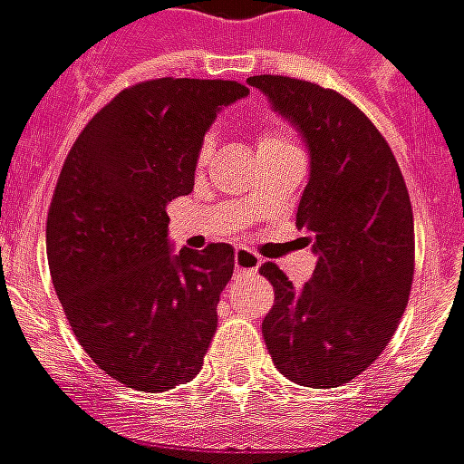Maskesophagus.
Segmentation results:
<instances>
[{
  "label": "esophagus",
  "mask_w": 464,
  "mask_h": 464,
  "mask_svg": "<svg viewBox=\"0 0 464 464\" xmlns=\"http://www.w3.org/2000/svg\"><path fill=\"white\" fill-rule=\"evenodd\" d=\"M233 264H236V274H256L258 266H261V258L248 248H236Z\"/></svg>",
  "instance_id": "esophagus-1"
}]
</instances>
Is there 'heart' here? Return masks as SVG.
I'll list each match as a JSON object with an SVG mask.
<instances>
[{
    "instance_id": "heart-1",
    "label": "heart",
    "mask_w": 464,
    "mask_h": 464,
    "mask_svg": "<svg viewBox=\"0 0 464 464\" xmlns=\"http://www.w3.org/2000/svg\"><path fill=\"white\" fill-rule=\"evenodd\" d=\"M279 144H289L285 140V134H279V131H264V134H258V150H266V147H279ZM208 157H210V141H203V147H200V154H198V160L200 162H206Z\"/></svg>"
}]
</instances>
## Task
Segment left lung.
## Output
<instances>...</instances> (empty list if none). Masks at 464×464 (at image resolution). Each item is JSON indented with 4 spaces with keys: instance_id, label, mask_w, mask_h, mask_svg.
<instances>
[{
    "instance_id": "obj_1",
    "label": "left lung",
    "mask_w": 464,
    "mask_h": 464,
    "mask_svg": "<svg viewBox=\"0 0 464 464\" xmlns=\"http://www.w3.org/2000/svg\"><path fill=\"white\" fill-rule=\"evenodd\" d=\"M310 154L297 226L317 254L310 282L295 286L276 264L261 323L279 373L310 389H335L376 361L396 333L414 276V216L391 147L371 119L330 88L285 75H254Z\"/></svg>"
}]
</instances>
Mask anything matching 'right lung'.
<instances>
[{"label":"right lung","instance_id":"1","mask_svg":"<svg viewBox=\"0 0 464 464\" xmlns=\"http://www.w3.org/2000/svg\"><path fill=\"white\" fill-rule=\"evenodd\" d=\"M236 81L160 78L121 91L75 140L47 213V261L91 361L160 393L200 373L233 246L172 251L167 206L192 192L203 137Z\"/></svg>","mask_w":464,"mask_h":464}]
</instances>
